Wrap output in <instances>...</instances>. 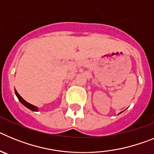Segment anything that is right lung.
I'll list each match as a JSON object with an SVG mask.
<instances>
[{
  "label": "right lung",
  "mask_w": 154,
  "mask_h": 154,
  "mask_svg": "<svg viewBox=\"0 0 154 154\" xmlns=\"http://www.w3.org/2000/svg\"><path fill=\"white\" fill-rule=\"evenodd\" d=\"M15 94H16V96H17V99H18L19 101L21 102V103L24 105V106H26L27 108H28L29 109L32 110V111H38V107L35 106H33V105L30 104V103H28V102L25 101V100H24V99H23V98L21 97V96H20L18 93H17V92L16 91V89H15Z\"/></svg>",
  "instance_id": "1"
}]
</instances>
